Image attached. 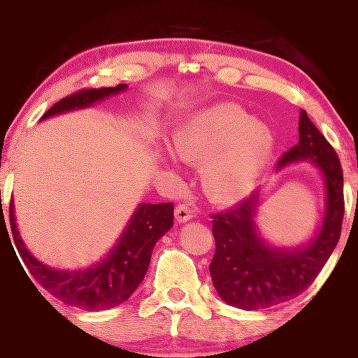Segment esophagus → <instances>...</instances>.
<instances>
[{
    "label": "esophagus",
    "mask_w": 358,
    "mask_h": 358,
    "mask_svg": "<svg viewBox=\"0 0 358 358\" xmlns=\"http://www.w3.org/2000/svg\"><path fill=\"white\" fill-rule=\"evenodd\" d=\"M174 215H176V220H178L179 224H182V222H187L192 219V210H190L187 203H178V206H176Z\"/></svg>",
    "instance_id": "esophagus-1"
}]
</instances>
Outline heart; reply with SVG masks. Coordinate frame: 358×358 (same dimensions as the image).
<instances>
[{
  "label": "heart",
  "instance_id": "b5f03b06",
  "mask_svg": "<svg viewBox=\"0 0 358 358\" xmlns=\"http://www.w3.org/2000/svg\"><path fill=\"white\" fill-rule=\"evenodd\" d=\"M273 133L250 118L241 106L219 103L192 115L174 134V150L184 162L202 168L210 201L234 203L255 187L271 155Z\"/></svg>",
  "mask_w": 358,
  "mask_h": 358
}]
</instances>
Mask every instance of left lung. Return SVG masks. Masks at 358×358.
<instances>
[{
    "mask_svg": "<svg viewBox=\"0 0 358 358\" xmlns=\"http://www.w3.org/2000/svg\"><path fill=\"white\" fill-rule=\"evenodd\" d=\"M301 159L314 161L322 169L327 187L321 231L306 247L275 250L263 243L253 222L257 194L210 215L215 253L208 270L220 298L235 308L257 310L294 299L317 278L341 238L345 210L342 166L336 150L304 110L299 117L298 145L282 155L278 169Z\"/></svg>",
    "mask_w": 358,
    "mask_h": 358,
    "instance_id": "8db88e82",
    "label": "left lung"
}]
</instances>
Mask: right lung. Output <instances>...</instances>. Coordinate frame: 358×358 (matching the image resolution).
<instances>
[{
	"mask_svg": "<svg viewBox=\"0 0 358 358\" xmlns=\"http://www.w3.org/2000/svg\"><path fill=\"white\" fill-rule=\"evenodd\" d=\"M127 87V83H120L117 87L83 88L59 100L45 111L43 118L69 110L83 108L106 96L118 94ZM173 202L141 203L108 258L83 271H57L44 266L27 252L17 234L13 203H9L13 240L27 271L54 298L60 299L64 304L85 310L111 309L124 303L133 294L146 275L156 241L173 227Z\"/></svg>",
	"mask_w": 358,
	"mask_h": 358,
	"instance_id": "1",
	"label": "right lung"
}]
</instances>
